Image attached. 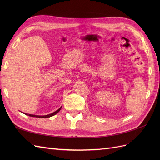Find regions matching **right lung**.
Wrapping results in <instances>:
<instances>
[{
    "mask_svg": "<svg viewBox=\"0 0 160 160\" xmlns=\"http://www.w3.org/2000/svg\"><path fill=\"white\" fill-rule=\"evenodd\" d=\"M62 107H61L59 109H57V111H55V112H53L51 114H49V115H32V114H28V113H25V115H28L30 116V117H35V118H50V117H52V116L55 115V114H57L59 111L61 110Z\"/></svg>",
    "mask_w": 160,
    "mask_h": 160,
    "instance_id": "add662e5",
    "label": "right lung"
}]
</instances>
